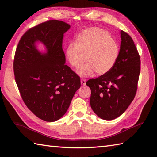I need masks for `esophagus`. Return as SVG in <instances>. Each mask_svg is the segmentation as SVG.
I'll list each match as a JSON object with an SVG mask.
<instances>
[{
    "label": "esophagus",
    "instance_id": "34e87169",
    "mask_svg": "<svg viewBox=\"0 0 157 157\" xmlns=\"http://www.w3.org/2000/svg\"><path fill=\"white\" fill-rule=\"evenodd\" d=\"M86 80L85 79H81V84H82V85L85 86L86 85Z\"/></svg>",
    "mask_w": 157,
    "mask_h": 157
}]
</instances>
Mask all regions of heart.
I'll list each match as a JSON object with an SVG mask.
<instances>
[{
	"mask_svg": "<svg viewBox=\"0 0 157 157\" xmlns=\"http://www.w3.org/2000/svg\"><path fill=\"white\" fill-rule=\"evenodd\" d=\"M119 46L111 38L109 32L100 28H90L77 36L74 44H70L66 49V56L70 65L78 69L81 76H89L94 73L102 75L108 73L117 61ZM85 59H84V58Z\"/></svg>",
	"mask_w": 157,
	"mask_h": 157,
	"instance_id": "1",
	"label": "heart"
}]
</instances>
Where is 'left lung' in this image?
Listing matches in <instances>:
<instances>
[{
    "instance_id": "8db88e82",
    "label": "left lung",
    "mask_w": 157,
    "mask_h": 157,
    "mask_svg": "<svg viewBox=\"0 0 157 157\" xmlns=\"http://www.w3.org/2000/svg\"><path fill=\"white\" fill-rule=\"evenodd\" d=\"M117 61L106 73L86 82L91 89L90 106L99 117L113 120L128 109L138 89L140 57L131 36L121 31Z\"/></svg>"
}]
</instances>
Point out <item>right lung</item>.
<instances>
[{
    "mask_svg": "<svg viewBox=\"0 0 157 157\" xmlns=\"http://www.w3.org/2000/svg\"><path fill=\"white\" fill-rule=\"evenodd\" d=\"M69 28L55 19L40 23L24 33L15 53L13 71L20 95L27 107L45 121L64 115L81 86L79 75L65 64L63 40ZM37 40L48 48L45 54L36 49Z\"/></svg>",
    "mask_w": 157,
    "mask_h": 157,
    "instance_id": "obj_1",
    "label": "right lung"
}]
</instances>
